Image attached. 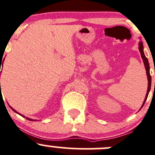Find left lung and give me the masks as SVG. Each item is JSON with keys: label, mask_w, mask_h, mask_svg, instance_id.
<instances>
[{"label": "left lung", "mask_w": 155, "mask_h": 155, "mask_svg": "<svg viewBox=\"0 0 155 155\" xmlns=\"http://www.w3.org/2000/svg\"><path fill=\"white\" fill-rule=\"evenodd\" d=\"M139 50H140V55H141V58H142L143 61V64H144V66H145V68H146V74H147V78H148V89H147V92H146V97H145L144 99V101H143V104L142 106H141V108L143 106V105L145 104V102H146V99H147L148 97V95H149V91H150L151 89V75H150V67H149V61H148V59L146 58V56H145V54L143 52V42L142 41H140L139 42ZM140 108V109H141Z\"/></svg>", "instance_id": "left-lung-1"}]
</instances>
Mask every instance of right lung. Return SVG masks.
I'll return each instance as SVG.
<instances>
[{
	"instance_id": "obj_1",
	"label": "right lung",
	"mask_w": 155,
	"mask_h": 155,
	"mask_svg": "<svg viewBox=\"0 0 155 155\" xmlns=\"http://www.w3.org/2000/svg\"><path fill=\"white\" fill-rule=\"evenodd\" d=\"M3 62H4V61H2V60H1V65H3ZM9 107H10V108H11V109H12V110L15 111V112L18 113V114H20V115H21V116H22V117H24V115H23V114H19V113H18L17 111H15V109H12V108L10 106H9ZM26 119H27V120H33V119H30V118H28V117H26Z\"/></svg>"
}]
</instances>
